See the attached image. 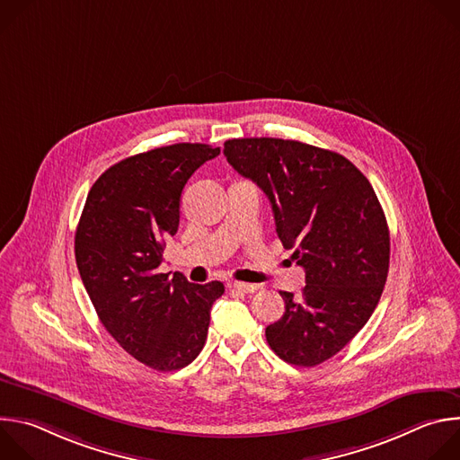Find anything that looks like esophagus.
<instances>
[{"label":"esophagus","instance_id":"obj_1","mask_svg":"<svg viewBox=\"0 0 460 460\" xmlns=\"http://www.w3.org/2000/svg\"><path fill=\"white\" fill-rule=\"evenodd\" d=\"M227 288L236 289V291H242V293H254V291L258 289L256 284H245V282H236V280H234V282H229Z\"/></svg>","mask_w":460,"mask_h":460}]
</instances>
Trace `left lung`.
<instances>
[{
    "label": "left lung",
    "instance_id": "obj_1",
    "mask_svg": "<svg viewBox=\"0 0 460 460\" xmlns=\"http://www.w3.org/2000/svg\"><path fill=\"white\" fill-rule=\"evenodd\" d=\"M227 162L271 202L277 234L305 271L298 296L266 327L293 366L337 355L373 314L389 270V229L369 180L342 155L282 138L224 144Z\"/></svg>",
    "mask_w": 460,
    "mask_h": 460
}]
</instances>
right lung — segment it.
Instances as JSON below:
<instances>
[{"label":"right lung","mask_w":460,"mask_h":460,"mask_svg":"<svg viewBox=\"0 0 460 460\" xmlns=\"http://www.w3.org/2000/svg\"><path fill=\"white\" fill-rule=\"evenodd\" d=\"M220 147L174 144L128 156L91 187L75 236L76 264L100 322L137 360L174 371L202 351L218 280L190 284L158 273L164 245L180 224L190 174Z\"/></svg>","instance_id":"1"}]
</instances>
